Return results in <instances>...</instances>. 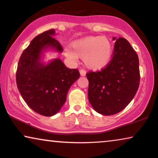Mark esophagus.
<instances>
[{
    "label": "esophagus",
    "mask_w": 158,
    "mask_h": 158,
    "mask_svg": "<svg viewBox=\"0 0 158 158\" xmlns=\"http://www.w3.org/2000/svg\"><path fill=\"white\" fill-rule=\"evenodd\" d=\"M79 72H80V75L81 76V77H85V76L86 75V71H85V70L81 69L80 71H79Z\"/></svg>",
    "instance_id": "34e87169"
}]
</instances>
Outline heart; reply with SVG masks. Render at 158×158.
I'll return each instance as SVG.
<instances>
[{"instance_id":"b5f03b06","label":"heart","mask_w":158,"mask_h":158,"mask_svg":"<svg viewBox=\"0 0 158 158\" xmlns=\"http://www.w3.org/2000/svg\"><path fill=\"white\" fill-rule=\"evenodd\" d=\"M72 49L65 48V55L71 60L77 57L83 59L85 66L98 71L109 64L112 56V44L107 38L89 36L77 40L72 43Z\"/></svg>"}]
</instances>
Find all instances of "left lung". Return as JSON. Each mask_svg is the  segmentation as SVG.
Listing matches in <instances>:
<instances>
[{"label": "left lung", "instance_id": "left-lung-1", "mask_svg": "<svg viewBox=\"0 0 158 158\" xmlns=\"http://www.w3.org/2000/svg\"><path fill=\"white\" fill-rule=\"evenodd\" d=\"M87 78L88 99L94 110L103 115L115 114L129 104L139 89V57L126 39L119 38L110 63L101 71L87 73Z\"/></svg>", "mask_w": 158, "mask_h": 158}]
</instances>
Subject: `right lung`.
Instances as JSON below:
<instances>
[{"mask_svg":"<svg viewBox=\"0 0 158 158\" xmlns=\"http://www.w3.org/2000/svg\"><path fill=\"white\" fill-rule=\"evenodd\" d=\"M54 29L35 36L22 54L16 80L22 97L32 110L51 117L60 110L70 87L80 77L77 69H70L59 58L44 62V52H63V47L53 38Z\"/></svg>","mask_w":158,"mask_h":158,"instance_id":"obj_1","label":"right lung"}]
</instances>
